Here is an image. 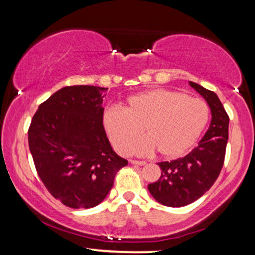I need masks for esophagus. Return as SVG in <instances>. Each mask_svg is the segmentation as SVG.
I'll return each instance as SVG.
<instances>
[{"label": "esophagus", "mask_w": 255, "mask_h": 255, "mask_svg": "<svg viewBox=\"0 0 255 255\" xmlns=\"http://www.w3.org/2000/svg\"><path fill=\"white\" fill-rule=\"evenodd\" d=\"M129 162L131 163V164H135V165H145L146 162H144V160H134V159H130Z\"/></svg>", "instance_id": "34e87169"}]
</instances>
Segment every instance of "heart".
Here are the masks:
<instances>
[{
	"mask_svg": "<svg viewBox=\"0 0 255 255\" xmlns=\"http://www.w3.org/2000/svg\"><path fill=\"white\" fill-rule=\"evenodd\" d=\"M207 121L209 107L204 101L165 89L140 92L127 99L124 109L108 108L103 114L104 129L119 152L145 156L157 150L166 159L191 150ZM140 128L146 136L133 145Z\"/></svg>",
	"mask_w": 255,
	"mask_h": 255,
	"instance_id": "1",
	"label": "heart"
}]
</instances>
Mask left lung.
Wrapping results in <instances>:
<instances>
[{"label":"left lung","instance_id":"1","mask_svg":"<svg viewBox=\"0 0 255 255\" xmlns=\"http://www.w3.org/2000/svg\"><path fill=\"white\" fill-rule=\"evenodd\" d=\"M189 85L206 101L212 119L203 139L186 157L158 163L162 174L147 188L158 203L170 207L192 204L211 188L223 166L228 142L229 116L218 96L201 85Z\"/></svg>","mask_w":255,"mask_h":255}]
</instances>
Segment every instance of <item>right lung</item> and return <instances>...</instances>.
<instances>
[{
	"instance_id": "add662e5",
	"label": "right lung",
	"mask_w": 255,
	"mask_h": 255,
	"mask_svg": "<svg viewBox=\"0 0 255 255\" xmlns=\"http://www.w3.org/2000/svg\"><path fill=\"white\" fill-rule=\"evenodd\" d=\"M108 89L67 86L38 107L28 146L44 186L72 209H91L104 200L120 169L128 164L111 147L103 127Z\"/></svg>"
}]
</instances>
